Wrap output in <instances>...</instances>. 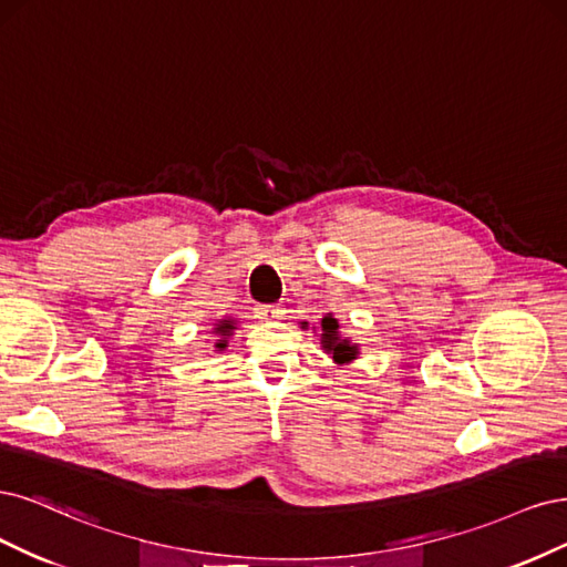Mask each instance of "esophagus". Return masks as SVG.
Returning a JSON list of instances; mask_svg holds the SVG:
<instances>
[{
	"label": "esophagus",
	"instance_id": "34e87169",
	"mask_svg": "<svg viewBox=\"0 0 567 567\" xmlns=\"http://www.w3.org/2000/svg\"><path fill=\"white\" fill-rule=\"evenodd\" d=\"M254 313H257V318L264 322H276V320H282L285 310L280 306H257L254 308Z\"/></svg>",
	"mask_w": 567,
	"mask_h": 567
}]
</instances>
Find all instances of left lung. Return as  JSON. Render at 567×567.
<instances>
[{
  "instance_id": "left-lung-1",
  "label": "left lung",
  "mask_w": 567,
  "mask_h": 567,
  "mask_svg": "<svg viewBox=\"0 0 567 567\" xmlns=\"http://www.w3.org/2000/svg\"><path fill=\"white\" fill-rule=\"evenodd\" d=\"M303 327H308V324L303 322ZM320 327H322V334H320L322 349H324V353L332 355V360L337 364H349L351 360L358 358V353H360L358 346L351 343V339H343L339 334V322H337V318H332V313H327L322 318Z\"/></svg>"
}]
</instances>
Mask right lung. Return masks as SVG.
Masks as SVG:
<instances>
[{"mask_svg":"<svg viewBox=\"0 0 567 567\" xmlns=\"http://www.w3.org/2000/svg\"><path fill=\"white\" fill-rule=\"evenodd\" d=\"M235 324H237V322H235L233 318H224V320H218V322L214 324V334L218 337V339H216V343H214V349H216V351H226L228 339H230V337H233V332L237 330Z\"/></svg>","mask_w":567,"mask_h":567,"instance_id":"right-lung-1","label":"right lung"}]
</instances>
